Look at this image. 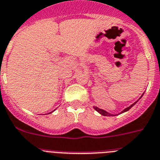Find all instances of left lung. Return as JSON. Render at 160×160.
Returning <instances> with one entry per match:
<instances>
[{"label":"left lung","instance_id":"1","mask_svg":"<svg viewBox=\"0 0 160 160\" xmlns=\"http://www.w3.org/2000/svg\"><path fill=\"white\" fill-rule=\"evenodd\" d=\"M143 94H144V93H143ZM143 94H142V95L141 97H140V98H139V99L138 100V101H135V102H134V104H132L131 105H130V106H129V107H127V108H126V109H123V110H122V112H121V113H119L118 114H121V113H125V112H127V111H128V110H130V109H131L132 107L134 106V105H135V104L137 103V102H138V101H139L140 99H141L142 97V96H143ZM93 109H95L96 111H97V112H98V113H99L100 114L103 115V116H107V117H113V116H117V115H118V114H113V113H109V112H107V111L104 110V109H99V108H98V107H97V106H93Z\"/></svg>","mask_w":160,"mask_h":160}]
</instances>
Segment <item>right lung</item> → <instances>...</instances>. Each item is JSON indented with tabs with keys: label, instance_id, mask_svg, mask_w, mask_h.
<instances>
[{
	"label": "right lung",
	"instance_id": "right-lung-1",
	"mask_svg": "<svg viewBox=\"0 0 160 160\" xmlns=\"http://www.w3.org/2000/svg\"><path fill=\"white\" fill-rule=\"evenodd\" d=\"M51 113H52V112H51Z\"/></svg>",
	"mask_w": 160,
	"mask_h": 160
}]
</instances>
